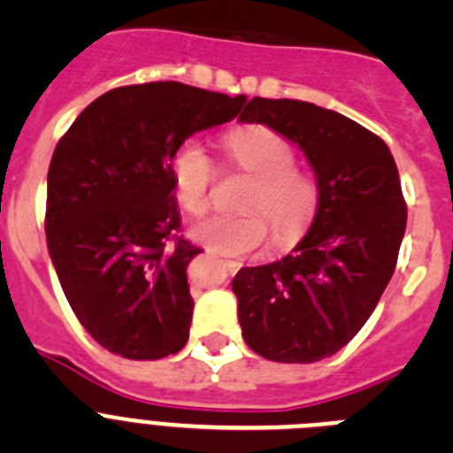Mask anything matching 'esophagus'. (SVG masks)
I'll use <instances>...</instances> for the list:
<instances>
[{"mask_svg": "<svg viewBox=\"0 0 453 453\" xmlns=\"http://www.w3.org/2000/svg\"><path fill=\"white\" fill-rule=\"evenodd\" d=\"M224 272H229V274H235L240 270V263L238 261H222Z\"/></svg>", "mask_w": 453, "mask_h": 453, "instance_id": "1", "label": "esophagus"}]
</instances>
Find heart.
<instances>
[{"instance_id": "obj_1", "label": "heart", "mask_w": 453, "mask_h": 453, "mask_svg": "<svg viewBox=\"0 0 453 453\" xmlns=\"http://www.w3.org/2000/svg\"><path fill=\"white\" fill-rule=\"evenodd\" d=\"M229 161L254 174L242 206L250 213L213 215L197 222L190 235L199 245L226 256L251 254L267 238V220L276 242H292L306 229L318 203V188L306 172L295 167V150L267 127H242L224 135ZM172 183L179 203L190 215H202L211 203L215 165L199 142L186 140L172 154Z\"/></svg>"}]
</instances>
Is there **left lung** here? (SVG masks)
<instances>
[{"instance_id":"obj_1","label":"left lung","mask_w":453,"mask_h":453,"mask_svg":"<svg viewBox=\"0 0 453 453\" xmlns=\"http://www.w3.org/2000/svg\"><path fill=\"white\" fill-rule=\"evenodd\" d=\"M240 122L295 142L318 181L308 234L281 261L235 274L242 338L276 363L329 358L374 313L406 231V202L390 150L354 119L297 99L247 102Z\"/></svg>"}]
</instances>
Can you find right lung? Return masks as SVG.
<instances>
[{"instance_id":"1","label":"right lung","mask_w":453,"mask_h":453,"mask_svg":"<svg viewBox=\"0 0 453 453\" xmlns=\"http://www.w3.org/2000/svg\"><path fill=\"white\" fill-rule=\"evenodd\" d=\"M247 97L179 81L122 86L83 108L47 172V250L83 329L104 349L156 361L188 342L186 267L199 247L181 226L172 154L231 122Z\"/></svg>"}]
</instances>
